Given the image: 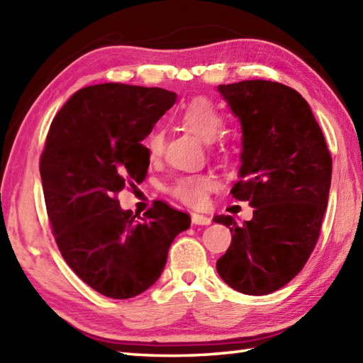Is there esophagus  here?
<instances>
[{"instance_id":"1","label":"esophagus","mask_w":363,"mask_h":363,"mask_svg":"<svg viewBox=\"0 0 363 363\" xmlns=\"http://www.w3.org/2000/svg\"><path fill=\"white\" fill-rule=\"evenodd\" d=\"M191 223H194V225L209 226L212 220L209 217H206V215H201V213H191Z\"/></svg>"}]
</instances>
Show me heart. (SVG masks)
<instances>
[{
    "label": "heart",
    "instance_id": "obj_1",
    "mask_svg": "<svg viewBox=\"0 0 363 363\" xmlns=\"http://www.w3.org/2000/svg\"><path fill=\"white\" fill-rule=\"evenodd\" d=\"M182 126L206 143L213 142L223 129V113L218 107L206 98L190 101L179 113ZM146 151L151 159H157L165 146L164 129H152L145 142ZM217 187V177L213 174H190L179 177L172 187V194L189 206H203L207 194Z\"/></svg>",
    "mask_w": 363,
    "mask_h": 363
}]
</instances>
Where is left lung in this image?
<instances>
[{"mask_svg": "<svg viewBox=\"0 0 363 363\" xmlns=\"http://www.w3.org/2000/svg\"><path fill=\"white\" fill-rule=\"evenodd\" d=\"M217 90L242 128L240 181L230 194L254 207L242 225L229 215L213 217L233 233L217 272L230 289L268 295L289 284L315 248L333 159L311 106L296 90L262 79Z\"/></svg>", "mask_w": 363, "mask_h": 363, "instance_id": "obj_1", "label": "left lung"}]
</instances>
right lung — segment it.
Here are the masks:
<instances>
[{
	"label": "right lung",
	"instance_id": "right-lung-1",
	"mask_svg": "<svg viewBox=\"0 0 363 363\" xmlns=\"http://www.w3.org/2000/svg\"><path fill=\"white\" fill-rule=\"evenodd\" d=\"M177 95L159 87L107 82L72 95L54 117L40 157L46 211L60 252L101 295L128 299L156 282L176 235L190 217L157 201L123 211L117 194L142 182L150 156L142 145Z\"/></svg>",
	"mask_w": 363,
	"mask_h": 363
}]
</instances>
